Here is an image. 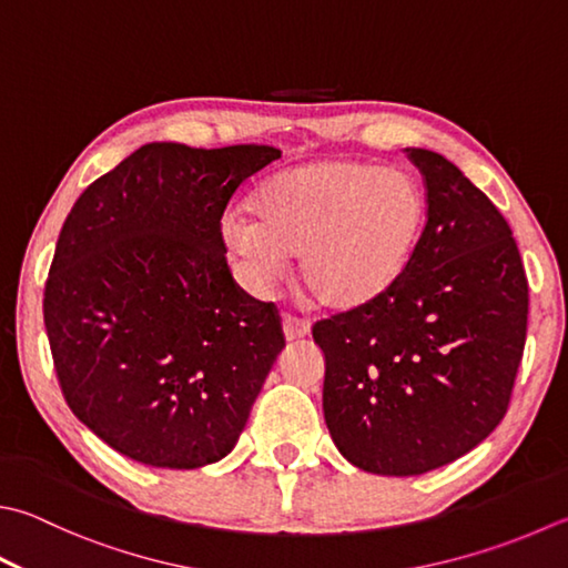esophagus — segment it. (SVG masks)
I'll return each mask as SVG.
<instances>
[{"mask_svg":"<svg viewBox=\"0 0 568 568\" xmlns=\"http://www.w3.org/2000/svg\"><path fill=\"white\" fill-rule=\"evenodd\" d=\"M282 326H284V336H286V341L304 338V336H308V331H312V324H308L306 318H298V316H292V314H286V316H284Z\"/></svg>","mask_w":568,"mask_h":568,"instance_id":"obj_1","label":"esophagus"}]
</instances>
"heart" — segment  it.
I'll list each match as a JSON object with an SVG mask.
<instances>
[{"instance_id":"heart-1","label":"heart","mask_w":568,"mask_h":568,"mask_svg":"<svg viewBox=\"0 0 568 568\" xmlns=\"http://www.w3.org/2000/svg\"><path fill=\"white\" fill-rule=\"evenodd\" d=\"M250 217L227 215L222 240L256 282L298 256L306 296L328 312L376 304L408 272L425 230V190L403 168L321 158L266 178Z\"/></svg>"}]
</instances>
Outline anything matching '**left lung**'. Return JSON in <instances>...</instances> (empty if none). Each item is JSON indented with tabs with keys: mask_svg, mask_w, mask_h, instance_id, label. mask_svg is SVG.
<instances>
[{
	"mask_svg": "<svg viewBox=\"0 0 568 568\" xmlns=\"http://www.w3.org/2000/svg\"><path fill=\"white\" fill-rule=\"evenodd\" d=\"M427 222L408 272L376 304L314 324L324 417L373 475L430 473L473 450L509 408L529 286L507 220L440 153L408 148Z\"/></svg>",
	"mask_w": 568,
	"mask_h": 568,
	"instance_id": "obj_1",
	"label": "left lung"
}]
</instances>
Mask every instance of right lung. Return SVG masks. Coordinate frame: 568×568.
<instances>
[{
    "label": "right lung",
    "mask_w": 568,
    "mask_h": 568,
    "mask_svg": "<svg viewBox=\"0 0 568 568\" xmlns=\"http://www.w3.org/2000/svg\"><path fill=\"white\" fill-rule=\"evenodd\" d=\"M272 145L148 143L81 192L44 286L63 398L135 463L195 469L237 445L284 348L227 266L220 224Z\"/></svg>",
    "instance_id": "right-lung-1"
}]
</instances>
